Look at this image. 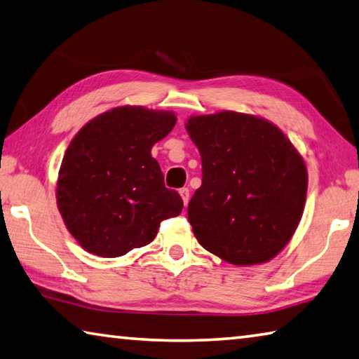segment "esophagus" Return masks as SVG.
<instances>
[{"label":"esophagus","instance_id":"obj_1","mask_svg":"<svg viewBox=\"0 0 359 359\" xmlns=\"http://www.w3.org/2000/svg\"><path fill=\"white\" fill-rule=\"evenodd\" d=\"M189 189H187V187H181L180 189V196H181V198H183V203L184 205H187L189 203Z\"/></svg>","mask_w":359,"mask_h":359}]
</instances>
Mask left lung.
<instances>
[{
    "instance_id": "8db88e82",
    "label": "left lung",
    "mask_w": 359,
    "mask_h": 359,
    "mask_svg": "<svg viewBox=\"0 0 359 359\" xmlns=\"http://www.w3.org/2000/svg\"><path fill=\"white\" fill-rule=\"evenodd\" d=\"M186 130L202 156V186L187 208L197 241L236 266L274 259L303 217V156L278 126L248 113L196 115Z\"/></svg>"
}]
</instances>
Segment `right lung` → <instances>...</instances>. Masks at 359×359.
Returning a JSON list of instances; mask_svg holds the SVG:
<instances>
[{
	"label": "right lung",
	"instance_id": "1",
	"mask_svg": "<svg viewBox=\"0 0 359 359\" xmlns=\"http://www.w3.org/2000/svg\"><path fill=\"white\" fill-rule=\"evenodd\" d=\"M175 124L173 111L115 107L88 121L69 143L56 205L86 252L113 259L147 246L163 219L183 210L180 194L167 189L151 156Z\"/></svg>",
	"mask_w": 359,
	"mask_h": 359
}]
</instances>
